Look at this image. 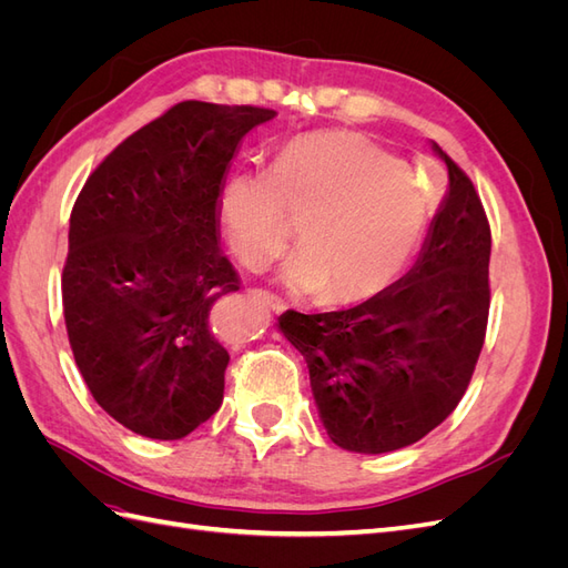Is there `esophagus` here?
Masks as SVG:
<instances>
[{"label": "esophagus", "instance_id": "obj_1", "mask_svg": "<svg viewBox=\"0 0 568 568\" xmlns=\"http://www.w3.org/2000/svg\"><path fill=\"white\" fill-rule=\"evenodd\" d=\"M251 298L257 301V303H263L265 307H270V311H274V313H282L286 307L282 298L270 294V291H265V288H251Z\"/></svg>", "mask_w": 568, "mask_h": 568}]
</instances>
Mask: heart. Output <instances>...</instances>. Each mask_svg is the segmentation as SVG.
I'll return each instance as SVG.
<instances>
[{"instance_id": "heart-1", "label": "heart", "mask_w": 568, "mask_h": 568, "mask_svg": "<svg viewBox=\"0 0 568 568\" xmlns=\"http://www.w3.org/2000/svg\"><path fill=\"white\" fill-rule=\"evenodd\" d=\"M217 213L234 253L261 267L288 242L296 222L303 246L282 280L326 303L372 296L419 242L426 203L405 163L365 136H303L274 161L272 173L234 175Z\"/></svg>"}]
</instances>
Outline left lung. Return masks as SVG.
<instances>
[{
  "label": "left lung",
  "instance_id": "obj_1",
  "mask_svg": "<svg viewBox=\"0 0 568 568\" xmlns=\"http://www.w3.org/2000/svg\"><path fill=\"white\" fill-rule=\"evenodd\" d=\"M448 194L395 284L348 311H286L280 329L311 369L326 434L382 455L417 443L467 390L490 311V225L467 173L438 144Z\"/></svg>",
  "mask_w": 568,
  "mask_h": 568
}]
</instances>
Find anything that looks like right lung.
I'll list each match as a JSON object with an SVG mask.
<instances>
[{
    "label": "right lung",
    "mask_w": 568,
    "mask_h": 568,
    "mask_svg": "<svg viewBox=\"0 0 568 568\" xmlns=\"http://www.w3.org/2000/svg\"><path fill=\"white\" fill-rule=\"evenodd\" d=\"M274 115L182 101L120 142L73 205L68 341L94 400L134 434L178 440L222 405L230 353L211 313L242 282L217 201L246 132Z\"/></svg>",
    "instance_id": "right-lung-1"
}]
</instances>
